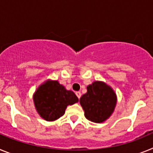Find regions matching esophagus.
Here are the masks:
<instances>
[{
  "mask_svg": "<svg viewBox=\"0 0 153 153\" xmlns=\"http://www.w3.org/2000/svg\"><path fill=\"white\" fill-rule=\"evenodd\" d=\"M76 95L77 96V97H78V99H79L81 97V93L80 92H76Z\"/></svg>",
  "mask_w": 153,
  "mask_h": 153,
  "instance_id": "34e87169",
  "label": "esophagus"
}]
</instances>
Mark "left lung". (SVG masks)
<instances>
[{"mask_svg": "<svg viewBox=\"0 0 153 153\" xmlns=\"http://www.w3.org/2000/svg\"><path fill=\"white\" fill-rule=\"evenodd\" d=\"M86 89L87 92L79 99L85 117L97 123L106 121L117 106V97L115 91L102 81H94Z\"/></svg>", "mask_w": 153, "mask_h": 153, "instance_id": "8db88e82", "label": "left lung"}]
</instances>
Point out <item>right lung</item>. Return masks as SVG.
Wrapping results in <instances>:
<instances>
[{
    "mask_svg": "<svg viewBox=\"0 0 153 153\" xmlns=\"http://www.w3.org/2000/svg\"><path fill=\"white\" fill-rule=\"evenodd\" d=\"M36 112L46 121H55L65 113L67 106L79 101L71 90H67L57 80L45 81L38 86L33 96Z\"/></svg>",
    "mask_w": 153,
    "mask_h": 153,
    "instance_id": "1",
    "label": "right lung"
}]
</instances>
